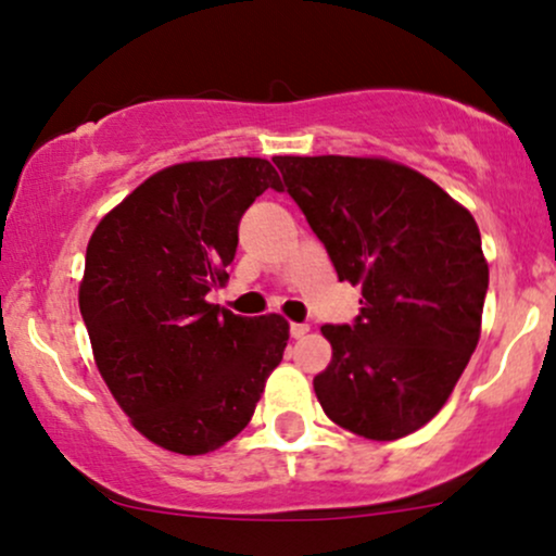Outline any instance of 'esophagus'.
I'll return each instance as SVG.
<instances>
[{
    "mask_svg": "<svg viewBox=\"0 0 556 556\" xmlns=\"http://www.w3.org/2000/svg\"><path fill=\"white\" fill-rule=\"evenodd\" d=\"M311 331L308 324H290V334L295 337V340H300V337H305Z\"/></svg>",
    "mask_w": 556,
    "mask_h": 556,
    "instance_id": "esophagus-1",
    "label": "esophagus"
}]
</instances>
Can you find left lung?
Returning a JSON list of instances; mask_svg holds the SVG:
<instances>
[{
	"instance_id": "8db88e82",
	"label": "left lung",
	"mask_w": 556,
	"mask_h": 556,
	"mask_svg": "<svg viewBox=\"0 0 556 556\" xmlns=\"http://www.w3.org/2000/svg\"><path fill=\"white\" fill-rule=\"evenodd\" d=\"M274 164L340 282L363 292L353 327H321L331 344L314 379L324 413L376 442L418 431L450 400L481 337L489 264L473 214L381 156Z\"/></svg>"
}]
</instances>
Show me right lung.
<instances>
[{"instance_id":"1","label":"right lung","mask_w":556,"mask_h":556,"mask_svg":"<svg viewBox=\"0 0 556 556\" xmlns=\"http://www.w3.org/2000/svg\"><path fill=\"white\" fill-rule=\"evenodd\" d=\"M266 188V159L182 162L140 182L93 229L78 303L101 379L149 442L206 455L253 418L290 324L208 303L227 282L240 216Z\"/></svg>"}]
</instances>
